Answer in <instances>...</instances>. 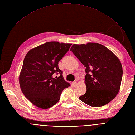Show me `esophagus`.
Returning a JSON list of instances; mask_svg holds the SVG:
<instances>
[{"label":"esophagus","instance_id":"34e87169","mask_svg":"<svg viewBox=\"0 0 135 135\" xmlns=\"http://www.w3.org/2000/svg\"><path fill=\"white\" fill-rule=\"evenodd\" d=\"M73 85L74 86H76V84H77V83L76 82V81H74V82H73Z\"/></svg>","mask_w":135,"mask_h":135}]
</instances>
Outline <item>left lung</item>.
<instances>
[{
  "mask_svg": "<svg viewBox=\"0 0 135 135\" xmlns=\"http://www.w3.org/2000/svg\"><path fill=\"white\" fill-rule=\"evenodd\" d=\"M70 51L86 68V92L79 99L93 107L109 103L120 88L123 71L119 59L99 43L74 44Z\"/></svg>",
  "mask_w": 135,
  "mask_h": 135,
  "instance_id": "left-lung-1",
  "label": "left lung"
}]
</instances>
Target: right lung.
<instances>
[{
  "label": "right lung",
  "instance_id": "right-lung-1",
  "mask_svg": "<svg viewBox=\"0 0 135 135\" xmlns=\"http://www.w3.org/2000/svg\"><path fill=\"white\" fill-rule=\"evenodd\" d=\"M71 45L47 42L27 53L19 83L25 96L36 106L50 108L60 100L62 91L70 86L64 80L58 64Z\"/></svg>",
  "mask_w": 135,
  "mask_h": 135
}]
</instances>
